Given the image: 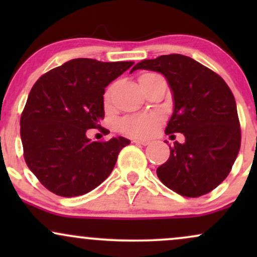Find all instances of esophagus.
<instances>
[{
  "instance_id": "1",
  "label": "esophagus",
  "mask_w": 257,
  "mask_h": 257,
  "mask_svg": "<svg viewBox=\"0 0 257 257\" xmlns=\"http://www.w3.org/2000/svg\"><path fill=\"white\" fill-rule=\"evenodd\" d=\"M133 143L137 144V145H143V146H147L150 144V141L147 140H140V139H134L133 140Z\"/></svg>"
}]
</instances>
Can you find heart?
I'll return each instance as SVG.
<instances>
[{"instance_id": "1", "label": "heart", "mask_w": 257, "mask_h": 257, "mask_svg": "<svg viewBox=\"0 0 257 257\" xmlns=\"http://www.w3.org/2000/svg\"><path fill=\"white\" fill-rule=\"evenodd\" d=\"M152 75V73H145L140 76L139 81L146 76ZM104 101L106 105L110 104L111 101V88L106 90ZM159 124V117L156 113H140L135 116L125 117L119 122V129L124 132L125 134L132 135L137 138H149L156 133Z\"/></svg>"}]
</instances>
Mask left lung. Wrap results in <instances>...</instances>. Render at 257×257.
<instances>
[{"mask_svg": "<svg viewBox=\"0 0 257 257\" xmlns=\"http://www.w3.org/2000/svg\"><path fill=\"white\" fill-rule=\"evenodd\" d=\"M141 69L167 78L174 111L166 134L182 133L185 137V143H174L169 159L157 168L159 180L185 197L209 193L227 178L240 149V125L231 89L217 73L186 55L143 60L131 73Z\"/></svg>", "mask_w": 257, "mask_h": 257, "instance_id": "1", "label": "left lung"}]
</instances>
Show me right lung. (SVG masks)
I'll return each mask as SVG.
<instances>
[{"instance_id": "right-lung-1", "label": "right lung", "mask_w": 257, "mask_h": 257, "mask_svg": "<svg viewBox=\"0 0 257 257\" xmlns=\"http://www.w3.org/2000/svg\"><path fill=\"white\" fill-rule=\"evenodd\" d=\"M133 64L72 59L34 84L20 118V137L26 164L47 190L67 198L82 196L113 170L131 141H90L87 131L101 128L105 88Z\"/></svg>"}]
</instances>
